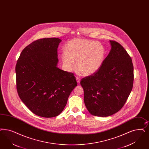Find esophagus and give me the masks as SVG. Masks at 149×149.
<instances>
[{
	"label": "esophagus",
	"mask_w": 149,
	"mask_h": 149,
	"mask_svg": "<svg viewBox=\"0 0 149 149\" xmlns=\"http://www.w3.org/2000/svg\"><path fill=\"white\" fill-rule=\"evenodd\" d=\"M76 80H77V83H78V84H80V79L79 77H76Z\"/></svg>",
	"instance_id": "obj_1"
}]
</instances>
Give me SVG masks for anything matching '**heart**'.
Instances as JSON below:
<instances>
[{"label":"heart","mask_w":149,"mask_h":149,"mask_svg":"<svg viewBox=\"0 0 149 149\" xmlns=\"http://www.w3.org/2000/svg\"><path fill=\"white\" fill-rule=\"evenodd\" d=\"M65 52L61 56L63 67L68 72L76 67L81 75L91 76L98 71L102 65L105 50L102 45L95 41L75 38L67 43Z\"/></svg>","instance_id":"b5f03b06"}]
</instances>
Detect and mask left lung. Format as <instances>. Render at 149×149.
<instances>
[{
	"label": "left lung",
	"mask_w": 149,
	"mask_h": 149,
	"mask_svg": "<svg viewBox=\"0 0 149 149\" xmlns=\"http://www.w3.org/2000/svg\"><path fill=\"white\" fill-rule=\"evenodd\" d=\"M108 56L97 72L80 81L84 91V103L91 114L108 117L124 105L133 85L132 60L119 43L109 41Z\"/></svg>",
	"instance_id": "obj_1"
}]
</instances>
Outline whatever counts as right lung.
Returning <instances> with one entry per match:
<instances>
[{"mask_svg": "<svg viewBox=\"0 0 149 149\" xmlns=\"http://www.w3.org/2000/svg\"><path fill=\"white\" fill-rule=\"evenodd\" d=\"M58 38H42L22 51L16 65V87L22 102L37 116L51 118L62 113L77 86L72 72L57 67Z\"/></svg>", "mask_w": 149, "mask_h": 149, "instance_id": "obj_1", "label": "right lung"}]
</instances>
